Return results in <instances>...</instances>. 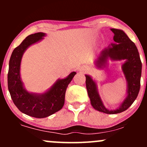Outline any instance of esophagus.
I'll list each match as a JSON object with an SVG mask.
<instances>
[{
  "label": "esophagus",
  "instance_id": "esophagus-1",
  "mask_svg": "<svg viewBox=\"0 0 147 147\" xmlns=\"http://www.w3.org/2000/svg\"><path fill=\"white\" fill-rule=\"evenodd\" d=\"M79 71L84 72V71H85V70H86V68H85V67H83V66H82V67H81L79 69Z\"/></svg>",
  "mask_w": 147,
  "mask_h": 147
}]
</instances>
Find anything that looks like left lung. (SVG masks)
I'll use <instances>...</instances> for the list:
<instances>
[{"label": "left lung", "instance_id": "8db88e82", "mask_svg": "<svg viewBox=\"0 0 147 147\" xmlns=\"http://www.w3.org/2000/svg\"><path fill=\"white\" fill-rule=\"evenodd\" d=\"M114 34V43L104 48L95 61L98 68H106L108 60H124L122 70L125 77L126 84V96L119 107L115 109H108L103 104L97 90V83L90 75L86 76V86L90 104L95 110L106 114H117L129 109L137 98L140 88L142 62L139 52L135 43L122 30L111 28Z\"/></svg>", "mask_w": 147, "mask_h": 147}]
</instances>
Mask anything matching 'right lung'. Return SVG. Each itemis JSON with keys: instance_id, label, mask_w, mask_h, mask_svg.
Wrapping results in <instances>:
<instances>
[{"instance_id": "1", "label": "right lung", "mask_w": 147, "mask_h": 147, "mask_svg": "<svg viewBox=\"0 0 147 147\" xmlns=\"http://www.w3.org/2000/svg\"><path fill=\"white\" fill-rule=\"evenodd\" d=\"M45 34L43 32L30 34L13 50L7 75L8 90L14 104L21 112L36 118L48 117L62 109L67 87L77 74L72 72L65 78L59 79L43 93L30 92L25 89L20 73L22 57L27 49L41 41Z\"/></svg>"}]
</instances>
